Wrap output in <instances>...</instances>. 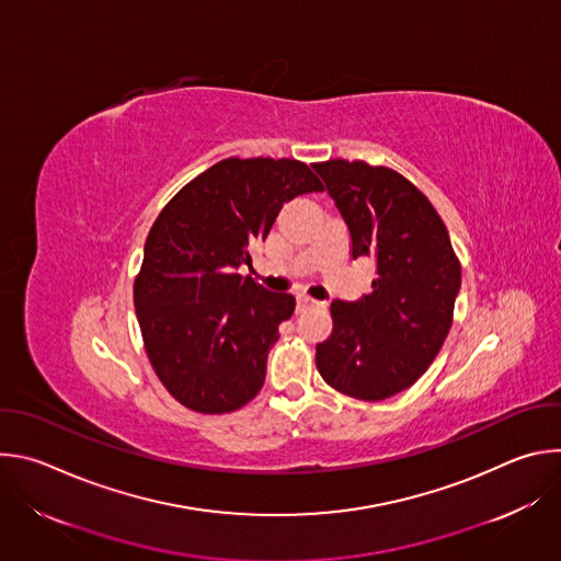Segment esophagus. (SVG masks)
Here are the masks:
<instances>
[{"label":"esophagus","instance_id":"1","mask_svg":"<svg viewBox=\"0 0 561 561\" xmlns=\"http://www.w3.org/2000/svg\"><path fill=\"white\" fill-rule=\"evenodd\" d=\"M317 304H319V301H317V299H312V297H308L306 293H299V295H297V306H299L301 310H304V308H308V306H317Z\"/></svg>","mask_w":561,"mask_h":561}]
</instances>
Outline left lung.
I'll return each instance as SVG.
<instances>
[{
	"instance_id": "left-lung-1",
	"label": "left lung",
	"mask_w": 561,
	"mask_h": 561,
	"mask_svg": "<svg viewBox=\"0 0 561 561\" xmlns=\"http://www.w3.org/2000/svg\"><path fill=\"white\" fill-rule=\"evenodd\" d=\"M322 175L351 255L375 262L373 293L331 304L333 333L317 344V370L335 390L379 402L413 386L437 357L461 286V268L433 204L399 173L329 159Z\"/></svg>"
}]
</instances>
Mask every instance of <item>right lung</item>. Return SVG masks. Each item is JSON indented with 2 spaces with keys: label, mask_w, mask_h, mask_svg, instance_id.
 Segmentation results:
<instances>
[{
  "label": "right lung",
  "mask_w": 561,
  "mask_h": 561,
  "mask_svg": "<svg viewBox=\"0 0 561 561\" xmlns=\"http://www.w3.org/2000/svg\"><path fill=\"white\" fill-rule=\"evenodd\" d=\"M322 191L297 159L230 157L159 213L133 295L148 359L180 404L230 413L262 390L295 297L266 290L242 268L286 202Z\"/></svg>",
  "instance_id": "add662e5"
}]
</instances>
